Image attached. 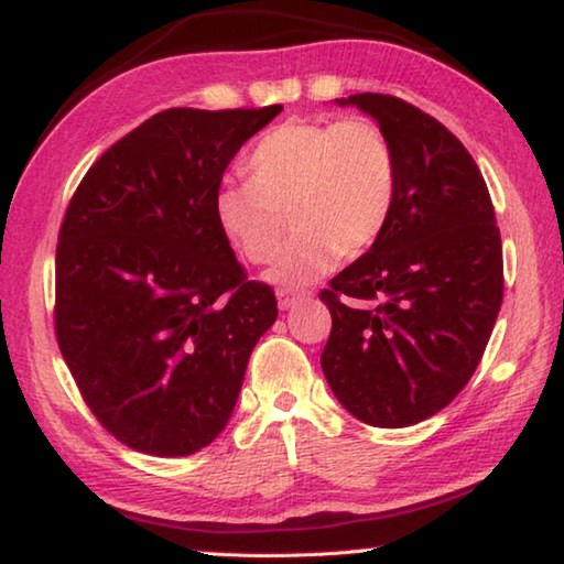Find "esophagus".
<instances>
[{"instance_id": "34e87169", "label": "esophagus", "mask_w": 564, "mask_h": 564, "mask_svg": "<svg viewBox=\"0 0 564 564\" xmlns=\"http://www.w3.org/2000/svg\"><path fill=\"white\" fill-rule=\"evenodd\" d=\"M275 295H279V308L281 311H289V308H293V305H299V303L311 299V293L291 291V289H279V291H275Z\"/></svg>"}]
</instances>
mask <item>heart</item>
<instances>
[{
	"label": "heart",
	"instance_id": "heart-1",
	"mask_svg": "<svg viewBox=\"0 0 564 564\" xmlns=\"http://www.w3.org/2000/svg\"><path fill=\"white\" fill-rule=\"evenodd\" d=\"M246 174L216 186L214 221L243 261L263 265L291 214L299 234L269 271V281L289 289L323 279L340 256L370 251L398 196L395 149L368 117L279 123L246 154Z\"/></svg>",
	"mask_w": 564,
	"mask_h": 564
}]
</instances>
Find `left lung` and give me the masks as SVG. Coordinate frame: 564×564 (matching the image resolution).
Wrapping results in <instances>:
<instances>
[{"label": "left lung", "instance_id": "obj_1", "mask_svg": "<svg viewBox=\"0 0 564 564\" xmlns=\"http://www.w3.org/2000/svg\"><path fill=\"white\" fill-rule=\"evenodd\" d=\"M388 133L398 196L380 241L321 291L333 326L321 368L350 415L405 427L473 378L502 303L490 191L455 133L390 94H352Z\"/></svg>", "mask_w": 564, "mask_h": 564}]
</instances>
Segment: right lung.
Instances as JSON below:
<instances>
[{"mask_svg": "<svg viewBox=\"0 0 564 564\" xmlns=\"http://www.w3.org/2000/svg\"><path fill=\"white\" fill-rule=\"evenodd\" d=\"M166 109L94 161L56 243L54 330L107 433L184 457L224 431L248 356L279 316L218 231L226 166L281 113Z\"/></svg>", "mask_w": 564, "mask_h": 564, "instance_id": "1", "label": "right lung"}]
</instances>
